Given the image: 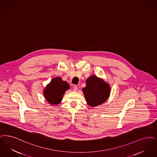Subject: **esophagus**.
Listing matches in <instances>:
<instances>
[{"label": "esophagus", "instance_id": "34e87169", "mask_svg": "<svg viewBox=\"0 0 157 157\" xmlns=\"http://www.w3.org/2000/svg\"><path fill=\"white\" fill-rule=\"evenodd\" d=\"M73 89H73V90H74V91H76V90H77V89H78V87H77L76 86H74Z\"/></svg>", "mask_w": 157, "mask_h": 157}]
</instances>
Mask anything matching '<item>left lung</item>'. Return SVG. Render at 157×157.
<instances>
[{
  "label": "left lung",
  "instance_id": "left-lung-1",
  "mask_svg": "<svg viewBox=\"0 0 157 157\" xmlns=\"http://www.w3.org/2000/svg\"><path fill=\"white\" fill-rule=\"evenodd\" d=\"M86 83V87L82 90L89 106H96L106 101L110 91L109 84L94 75L89 77Z\"/></svg>",
  "mask_w": 157,
  "mask_h": 157
}]
</instances>
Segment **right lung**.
<instances>
[{
    "label": "right lung",
    "instance_id": "obj_1",
    "mask_svg": "<svg viewBox=\"0 0 157 157\" xmlns=\"http://www.w3.org/2000/svg\"><path fill=\"white\" fill-rule=\"evenodd\" d=\"M69 88V84L67 82L63 81L59 77H56L52 79L45 88L44 96L51 105H57L63 99L65 92Z\"/></svg>",
    "mask_w": 157,
    "mask_h": 157
}]
</instances>
